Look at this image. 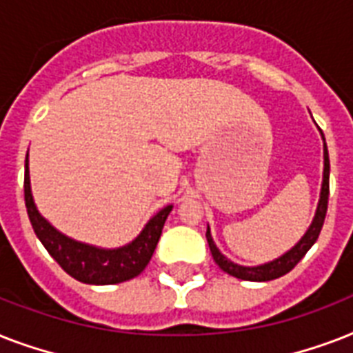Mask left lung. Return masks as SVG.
Masks as SVG:
<instances>
[{
  "mask_svg": "<svg viewBox=\"0 0 353 353\" xmlns=\"http://www.w3.org/2000/svg\"><path fill=\"white\" fill-rule=\"evenodd\" d=\"M324 137V135H323ZM328 196H330V157H328V148H326V143H324V179H323V190H321V199H319L317 212H315V218H313L312 227L307 229V232L302 236V240L296 243L291 251H288L284 256L276 258L273 262L263 263V265H258V268H243V265H238V263H232L231 260H227L216 247L212 236H210V229H207V241H209L210 252H212V258L214 262L220 265L221 271H225L231 276L241 280H251V282H268V280H274L279 276H284L285 273H290L291 269L295 268L296 263L301 262L304 254H306L312 245L317 241L319 234H321V229L324 225V218H326V210H328Z\"/></svg>",
  "mask_w": 353,
  "mask_h": 353,
  "instance_id": "1",
  "label": "left lung"
}]
</instances>
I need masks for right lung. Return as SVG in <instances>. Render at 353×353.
Returning <instances> with one entry per match:
<instances>
[{
    "label": "right lung",
    "mask_w": 353,
    "mask_h": 353,
    "mask_svg": "<svg viewBox=\"0 0 353 353\" xmlns=\"http://www.w3.org/2000/svg\"><path fill=\"white\" fill-rule=\"evenodd\" d=\"M23 192L30 225L47 252L73 279L84 282V284L95 285L119 284V282H126V280L135 279L137 274L143 273V269L148 265L150 258L154 254L155 245L163 232V225L172 210V205L159 210L130 245L108 251V249H97L93 245H85V243L71 240L41 218L40 212L36 210L34 201H32V194H30L27 157H25Z\"/></svg>",
    "instance_id": "add662e5"
}]
</instances>
